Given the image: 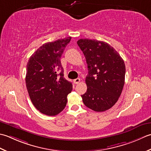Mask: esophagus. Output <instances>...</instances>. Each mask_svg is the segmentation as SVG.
<instances>
[{"label": "esophagus", "instance_id": "34e87169", "mask_svg": "<svg viewBox=\"0 0 151 151\" xmlns=\"http://www.w3.org/2000/svg\"><path fill=\"white\" fill-rule=\"evenodd\" d=\"M73 82H74L75 84H78L80 82V79L79 78H77L73 80Z\"/></svg>", "mask_w": 151, "mask_h": 151}]
</instances>
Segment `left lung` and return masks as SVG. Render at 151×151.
Segmentation results:
<instances>
[{
    "instance_id": "obj_1",
    "label": "left lung",
    "mask_w": 151,
    "mask_h": 151,
    "mask_svg": "<svg viewBox=\"0 0 151 151\" xmlns=\"http://www.w3.org/2000/svg\"><path fill=\"white\" fill-rule=\"evenodd\" d=\"M77 44L87 64V92L81 95L85 105L94 111L110 109L119 100L124 85V60L112 46L103 41L80 39Z\"/></svg>"
}]
</instances>
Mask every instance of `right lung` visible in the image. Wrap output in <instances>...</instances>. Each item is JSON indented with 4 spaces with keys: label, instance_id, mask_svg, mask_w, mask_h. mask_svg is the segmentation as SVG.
<instances>
[{
    "label": "right lung",
    "instance_id": "right-lung-1",
    "mask_svg": "<svg viewBox=\"0 0 151 151\" xmlns=\"http://www.w3.org/2000/svg\"><path fill=\"white\" fill-rule=\"evenodd\" d=\"M71 37L47 42L40 47L27 64L26 86L31 101L46 115H58L65 108L71 82L64 78L60 58Z\"/></svg>",
    "mask_w": 151,
    "mask_h": 151
}]
</instances>
